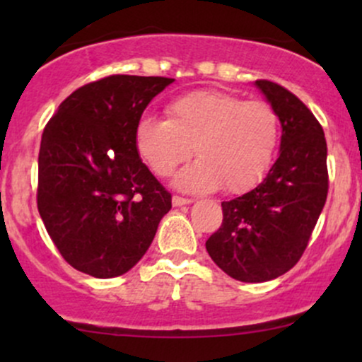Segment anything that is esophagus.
<instances>
[{
	"instance_id": "obj_1",
	"label": "esophagus",
	"mask_w": 362,
	"mask_h": 362,
	"mask_svg": "<svg viewBox=\"0 0 362 362\" xmlns=\"http://www.w3.org/2000/svg\"><path fill=\"white\" fill-rule=\"evenodd\" d=\"M172 204L175 207L180 206H187V204H192V199H187V197H180V195H173L172 197Z\"/></svg>"
}]
</instances>
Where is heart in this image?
<instances>
[{
  "label": "heart",
  "mask_w": 362,
  "mask_h": 362,
  "mask_svg": "<svg viewBox=\"0 0 362 362\" xmlns=\"http://www.w3.org/2000/svg\"><path fill=\"white\" fill-rule=\"evenodd\" d=\"M167 114L168 120L141 117L136 146L158 177L172 175L194 149L199 161L173 182L180 190L247 192L265 177L279 148L281 120L269 102L199 90L173 100Z\"/></svg>",
  "instance_id": "obj_1"
}]
</instances>
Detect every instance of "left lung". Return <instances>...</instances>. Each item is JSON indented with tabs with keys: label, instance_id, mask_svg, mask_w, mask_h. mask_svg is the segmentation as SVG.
I'll list each match as a JSON object with an SVG mask.
<instances>
[{
	"label": "left lung",
	"instance_id": "left-lung-1",
	"mask_svg": "<svg viewBox=\"0 0 362 362\" xmlns=\"http://www.w3.org/2000/svg\"><path fill=\"white\" fill-rule=\"evenodd\" d=\"M255 86L279 115L281 149L250 192L221 202L223 224L206 250L221 271L242 282L276 279L301 259L327 201V141L296 95L277 83Z\"/></svg>",
	"mask_w": 362,
	"mask_h": 362
}]
</instances>
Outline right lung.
Masks as SVG:
<instances>
[{"label":"right lung","instance_id":"obj_1","mask_svg":"<svg viewBox=\"0 0 362 362\" xmlns=\"http://www.w3.org/2000/svg\"><path fill=\"white\" fill-rule=\"evenodd\" d=\"M175 80L114 74L73 91L44 129L37 207L76 271L110 279L131 271L155 238L172 195L141 161L136 126Z\"/></svg>","mask_w":362,"mask_h":362}]
</instances>
